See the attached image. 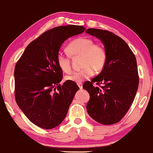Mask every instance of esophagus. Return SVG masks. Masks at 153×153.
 <instances>
[{
    "label": "esophagus",
    "instance_id": "1",
    "mask_svg": "<svg viewBox=\"0 0 153 153\" xmlns=\"http://www.w3.org/2000/svg\"><path fill=\"white\" fill-rule=\"evenodd\" d=\"M78 86L79 87V88H80V89H82V88H83V84H82L81 83H78Z\"/></svg>",
    "mask_w": 153,
    "mask_h": 153
}]
</instances>
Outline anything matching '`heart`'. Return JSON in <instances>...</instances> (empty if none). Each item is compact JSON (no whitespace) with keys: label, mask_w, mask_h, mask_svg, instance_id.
<instances>
[{"label":"heart","mask_w":153,"mask_h":153,"mask_svg":"<svg viewBox=\"0 0 153 153\" xmlns=\"http://www.w3.org/2000/svg\"><path fill=\"white\" fill-rule=\"evenodd\" d=\"M67 51L71 57L81 55L82 68L65 77L67 81L80 83L90 78L95 70L100 71L104 68L107 61V52L105 47L99 43H93L88 37H78L72 40L67 46ZM56 61L59 68L65 72L71 70L70 59L68 55L62 51L57 54Z\"/></svg>","instance_id":"b5f03b06"}]
</instances>
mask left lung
<instances>
[{
	"label": "left lung",
	"instance_id": "obj_1",
	"mask_svg": "<svg viewBox=\"0 0 153 153\" xmlns=\"http://www.w3.org/2000/svg\"><path fill=\"white\" fill-rule=\"evenodd\" d=\"M85 32L100 39L107 55L100 73L83 85L90 96L87 111L98 123L116 124L127 113L137 91L135 56L128 44L111 32L98 29H88ZM94 82L98 86H93Z\"/></svg>",
	"mask_w": 153,
	"mask_h": 153
}]
</instances>
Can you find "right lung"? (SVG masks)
<instances>
[{"mask_svg": "<svg viewBox=\"0 0 153 153\" xmlns=\"http://www.w3.org/2000/svg\"><path fill=\"white\" fill-rule=\"evenodd\" d=\"M85 29L82 26L67 25L47 30L30 42L16 63V103L39 127L51 129L62 123L79 90L73 81L59 84L63 74L56 57L63 42Z\"/></svg>", "mask_w": 153, "mask_h": 153, "instance_id": "add662e5", "label": "right lung"}]
</instances>
